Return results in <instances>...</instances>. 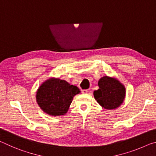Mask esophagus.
Masks as SVG:
<instances>
[{"label": "esophagus", "instance_id": "1", "mask_svg": "<svg viewBox=\"0 0 156 156\" xmlns=\"http://www.w3.org/2000/svg\"><path fill=\"white\" fill-rule=\"evenodd\" d=\"M81 92H82V94H87L88 93V91H87V89H82Z\"/></svg>", "mask_w": 156, "mask_h": 156}]
</instances>
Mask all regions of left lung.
Here are the masks:
<instances>
[{"mask_svg":"<svg viewBox=\"0 0 156 156\" xmlns=\"http://www.w3.org/2000/svg\"><path fill=\"white\" fill-rule=\"evenodd\" d=\"M99 89L94 91L98 103L106 109H114L120 106L125 97V87L119 80L103 76L98 81Z\"/></svg>","mask_w":156,"mask_h":156,"instance_id":"left-lung-1","label":"left lung"}]
</instances>
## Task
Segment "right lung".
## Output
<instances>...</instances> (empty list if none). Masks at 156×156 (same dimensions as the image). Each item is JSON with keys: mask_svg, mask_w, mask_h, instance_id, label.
Here are the masks:
<instances>
[{"mask_svg": "<svg viewBox=\"0 0 156 156\" xmlns=\"http://www.w3.org/2000/svg\"><path fill=\"white\" fill-rule=\"evenodd\" d=\"M80 92L67 81L51 78L44 82L36 92V102L44 112L59 116L67 112L73 98Z\"/></svg>", "mask_w": 156, "mask_h": 156, "instance_id": "obj_1", "label": "right lung"}]
</instances>
